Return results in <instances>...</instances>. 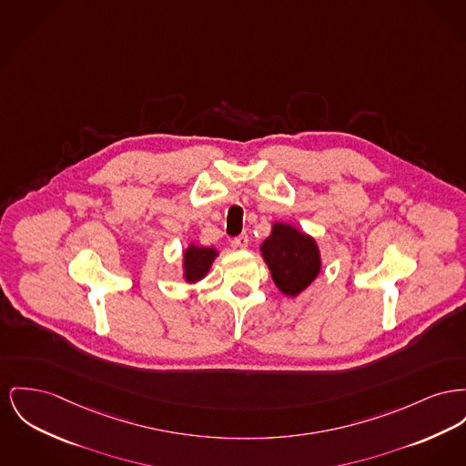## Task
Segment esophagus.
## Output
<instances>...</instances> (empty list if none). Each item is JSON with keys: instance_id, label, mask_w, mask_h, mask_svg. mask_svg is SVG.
Here are the masks:
<instances>
[{"instance_id": "obj_1", "label": "esophagus", "mask_w": 466, "mask_h": 466, "mask_svg": "<svg viewBox=\"0 0 466 466\" xmlns=\"http://www.w3.org/2000/svg\"><path fill=\"white\" fill-rule=\"evenodd\" d=\"M248 234L247 232H243V234H239L238 238H234L232 239V245L236 248H241V249H245V248H248Z\"/></svg>"}]
</instances>
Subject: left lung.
Returning <instances> with one entry per match:
<instances>
[{
  "mask_svg": "<svg viewBox=\"0 0 466 466\" xmlns=\"http://www.w3.org/2000/svg\"><path fill=\"white\" fill-rule=\"evenodd\" d=\"M262 255L276 287L290 298L302 292L320 271L317 243L285 223H274L271 236L262 245Z\"/></svg>",
  "mask_w": 466,
  "mask_h": 466,
  "instance_id": "left-lung-1",
  "label": "left lung"
}]
</instances>
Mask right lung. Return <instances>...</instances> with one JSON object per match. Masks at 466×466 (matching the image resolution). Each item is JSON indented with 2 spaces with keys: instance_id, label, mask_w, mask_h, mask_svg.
Wrapping results in <instances>:
<instances>
[{
  "instance_id": "obj_1",
  "label": "right lung",
  "mask_w": 466,
  "mask_h": 466,
  "mask_svg": "<svg viewBox=\"0 0 466 466\" xmlns=\"http://www.w3.org/2000/svg\"><path fill=\"white\" fill-rule=\"evenodd\" d=\"M217 251L213 248L190 247L185 251V278L197 281L209 271Z\"/></svg>"
}]
</instances>
